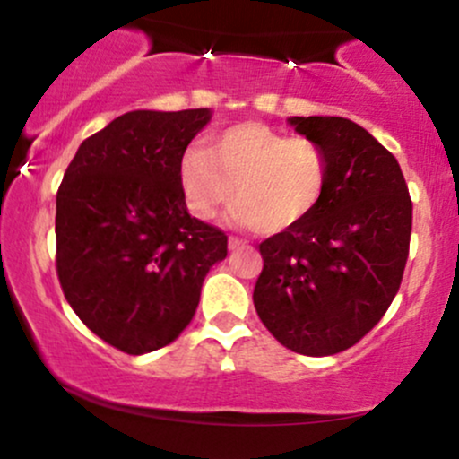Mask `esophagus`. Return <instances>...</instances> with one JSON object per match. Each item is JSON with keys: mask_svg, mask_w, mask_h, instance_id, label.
<instances>
[{"mask_svg": "<svg viewBox=\"0 0 459 459\" xmlns=\"http://www.w3.org/2000/svg\"><path fill=\"white\" fill-rule=\"evenodd\" d=\"M241 246H246L244 239H239V237H233V235L229 237V247H230V250H237V247H241Z\"/></svg>", "mask_w": 459, "mask_h": 459, "instance_id": "34e87169", "label": "esophagus"}]
</instances>
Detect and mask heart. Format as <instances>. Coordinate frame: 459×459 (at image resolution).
Returning <instances> with one entry per match:
<instances>
[{
  "label": "heart",
  "mask_w": 459,
  "mask_h": 459,
  "mask_svg": "<svg viewBox=\"0 0 459 459\" xmlns=\"http://www.w3.org/2000/svg\"><path fill=\"white\" fill-rule=\"evenodd\" d=\"M328 178V155L319 142L289 138L255 120L218 131L207 149L189 146L181 161V189L192 215L213 220L235 192L230 220L265 233L308 220L324 200Z\"/></svg>",
  "instance_id": "b5f03b06"
}]
</instances>
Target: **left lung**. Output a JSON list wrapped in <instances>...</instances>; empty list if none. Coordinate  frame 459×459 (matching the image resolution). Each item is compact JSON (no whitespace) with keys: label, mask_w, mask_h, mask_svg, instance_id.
Instances as JSON below:
<instances>
[{"label":"left lung","mask_w":459,"mask_h":459,"mask_svg":"<svg viewBox=\"0 0 459 459\" xmlns=\"http://www.w3.org/2000/svg\"><path fill=\"white\" fill-rule=\"evenodd\" d=\"M330 163L324 200L302 224L261 241L255 308L273 339L304 356L356 345L402 284L412 200L391 151L339 116H293Z\"/></svg>","instance_id":"1"}]
</instances>
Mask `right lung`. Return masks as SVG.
Returning a JSON list of instances; mask_svg holds the SVG:
<instances>
[{
	"label": "right lung",
	"instance_id": "1",
	"mask_svg": "<svg viewBox=\"0 0 459 459\" xmlns=\"http://www.w3.org/2000/svg\"><path fill=\"white\" fill-rule=\"evenodd\" d=\"M207 108L138 109L82 142L56 196V270L66 302L105 343L140 356L192 321L224 230L187 213L181 161Z\"/></svg>",
	"mask_w": 459,
	"mask_h": 459
}]
</instances>
